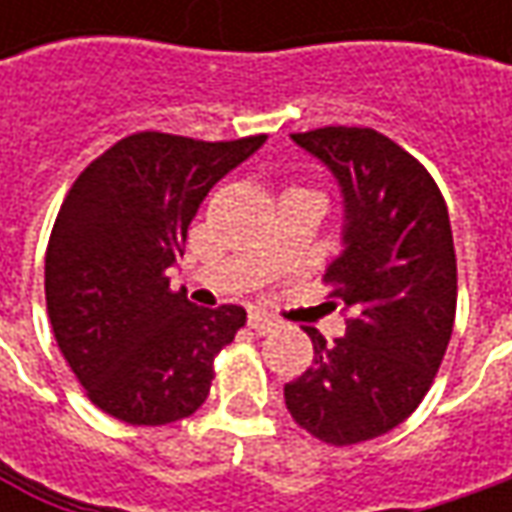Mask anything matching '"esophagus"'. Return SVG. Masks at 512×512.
I'll return each mask as SVG.
<instances>
[{
  "label": "esophagus",
  "instance_id": "obj_1",
  "mask_svg": "<svg viewBox=\"0 0 512 512\" xmlns=\"http://www.w3.org/2000/svg\"><path fill=\"white\" fill-rule=\"evenodd\" d=\"M247 325H250V330H256V333H270L273 327H279V322L265 316V313H250L247 316Z\"/></svg>",
  "mask_w": 512,
  "mask_h": 512
}]
</instances>
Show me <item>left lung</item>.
Segmentation results:
<instances>
[{
    "label": "left lung",
    "instance_id": "1",
    "mask_svg": "<svg viewBox=\"0 0 512 512\" xmlns=\"http://www.w3.org/2000/svg\"><path fill=\"white\" fill-rule=\"evenodd\" d=\"M342 193V253L327 265L333 302L350 319L342 339L316 327L313 364L285 384L299 427L327 444L376 439L430 390L456 319V250L433 176L370 128L290 136Z\"/></svg>",
    "mask_w": 512,
    "mask_h": 512
}]
</instances>
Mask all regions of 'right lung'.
<instances>
[{
  "label": "right lung",
  "mask_w": 512,
  "mask_h": 512,
  "mask_svg": "<svg viewBox=\"0 0 512 512\" xmlns=\"http://www.w3.org/2000/svg\"><path fill=\"white\" fill-rule=\"evenodd\" d=\"M265 139L133 133L70 187L45 256L48 316L90 402L113 419L156 427L207 399L213 359L247 313L187 302L170 290V267L210 187Z\"/></svg>",
  "instance_id": "add662e5"
}]
</instances>
